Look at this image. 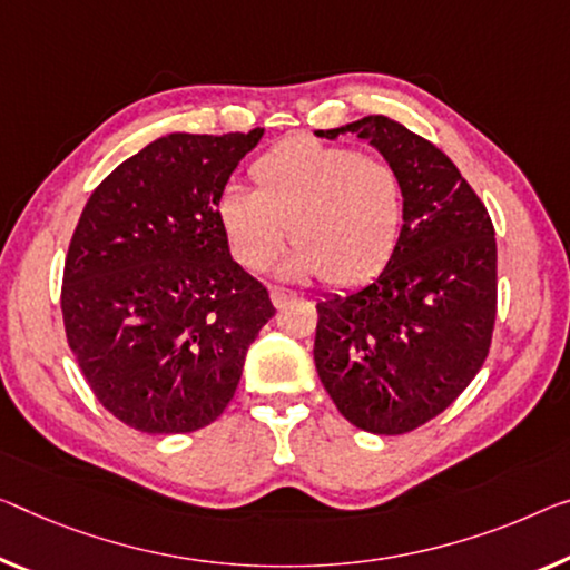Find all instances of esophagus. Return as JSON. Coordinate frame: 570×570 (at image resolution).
<instances>
[{"mask_svg":"<svg viewBox=\"0 0 570 570\" xmlns=\"http://www.w3.org/2000/svg\"><path fill=\"white\" fill-rule=\"evenodd\" d=\"M269 297H273L275 308H285V303H291L293 297H295V293L285 291V287H273V291H269Z\"/></svg>","mask_w":570,"mask_h":570,"instance_id":"esophagus-1","label":"esophagus"}]
</instances>
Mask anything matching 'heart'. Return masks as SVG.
I'll list each match as a JSON object with an SVG mask.
<instances>
[{"mask_svg": "<svg viewBox=\"0 0 570 570\" xmlns=\"http://www.w3.org/2000/svg\"><path fill=\"white\" fill-rule=\"evenodd\" d=\"M255 190L226 186L216 222L244 269H265L287 239L295 252L283 275H321L326 285L356 287L387 267L397 249L402 180L380 157L352 147L293 137L257 157Z\"/></svg>", "mask_w": 570, "mask_h": 570, "instance_id": "obj_1", "label": "heart"}]
</instances>
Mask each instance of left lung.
<instances>
[{"instance_id":"1","label":"left lung","mask_w":570,"mask_h":570,"mask_svg":"<svg viewBox=\"0 0 570 570\" xmlns=\"http://www.w3.org/2000/svg\"><path fill=\"white\" fill-rule=\"evenodd\" d=\"M366 139L402 180L397 249L380 277L315 305L313 358L348 423L400 435L441 415L484 364L497 318L494 226L433 142L387 117L318 137Z\"/></svg>"}]
</instances>
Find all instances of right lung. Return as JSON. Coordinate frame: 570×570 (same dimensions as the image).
I'll list each match as a JSON object with an SVG mask.
<instances>
[{
	"instance_id": "obj_1",
	"label": "right lung",
	"mask_w": 570,
	"mask_h": 570,
	"mask_svg": "<svg viewBox=\"0 0 570 570\" xmlns=\"http://www.w3.org/2000/svg\"><path fill=\"white\" fill-rule=\"evenodd\" d=\"M262 135L155 139L96 186L78 218L60 291L68 346L96 400L135 431L214 423L275 315L216 222V198Z\"/></svg>"
}]
</instances>
